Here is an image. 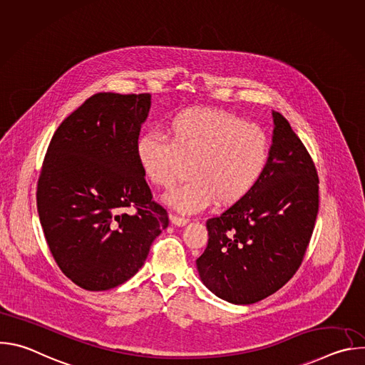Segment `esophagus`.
I'll list each match as a JSON object with an SVG mask.
<instances>
[{"label":"esophagus","instance_id":"34e87169","mask_svg":"<svg viewBox=\"0 0 365 365\" xmlns=\"http://www.w3.org/2000/svg\"><path fill=\"white\" fill-rule=\"evenodd\" d=\"M170 222L178 227H185L189 222V220L183 218V217H178V215H170Z\"/></svg>","mask_w":365,"mask_h":365}]
</instances>
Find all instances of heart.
Instances as JSON below:
<instances>
[{
    "instance_id": "heart-1",
    "label": "heart",
    "mask_w": 365,
    "mask_h": 365,
    "mask_svg": "<svg viewBox=\"0 0 365 365\" xmlns=\"http://www.w3.org/2000/svg\"><path fill=\"white\" fill-rule=\"evenodd\" d=\"M165 137L143 134L135 159L145 179L159 187L172 186L190 163L192 178L165 196L183 214L214 200L222 207L237 205L262 180L270 158V141L262 128L218 108L176 113Z\"/></svg>"
}]
</instances>
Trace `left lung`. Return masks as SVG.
<instances>
[{
    "instance_id": "obj_1",
    "label": "left lung",
    "mask_w": 365,
    "mask_h": 365,
    "mask_svg": "<svg viewBox=\"0 0 365 365\" xmlns=\"http://www.w3.org/2000/svg\"><path fill=\"white\" fill-rule=\"evenodd\" d=\"M266 172L251 193L206 221L207 245L196 259L218 297L251 304L282 289L300 267L319 210V179L289 121L273 111Z\"/></svg>"
}]
</instances>
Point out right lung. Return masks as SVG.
Instances as JSON below:
<instances>
[{
	"label": "right lung",
	"instance_id": "1",
	"mask_svg": "<svg viewBox=\"0 0 365 365\" xmlns=\"http://www.w3.org/2000/svg\"><path fill=\"white\" fill-rule=\"evenodd\" d=\"M150 106V93H95L47 147L37 183L40 224L59 269L85 290L131 279L169 225L135 159Z\"/></svg>",
	"mask_w": 365,
	"mask_h": 365
}]
</instances>
